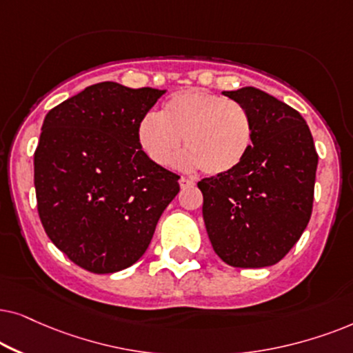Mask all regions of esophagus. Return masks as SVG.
<instances>
[{
	"label": "esophagus",
	"mask_w": 353,
	"mask_h": 353,
	"mask_svg": "<svg viewBox=\"0 0 353 353\" xmlns=\"http://www.w3.org/2000/svg\"><path fill=\"white\" fill-rule=\"evenodd\" d=\"M179 185H181V189H189V187H194L195 185V182L192 181V179H189V177H181Z\"/></svg>",
	"instance_id": "1"
}]
</instances>
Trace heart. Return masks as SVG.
I'll return each mask as SVG.
<instances>
[{
	"instance_id": "heart-1",
	"label": "heart",
	"mask_w": 353,
	"mask_h": 353,
	"mask_svg": "<svg viewBox=\"0 0 353 353\" xmlns=\"http://www.w3.org/2000/svg\"><path fill=\"white\" fill-rule=\"evenodd\" d=\"M184 168L218 176L236 169L250 152L253 121L245 106L214 93L187 88L172 93L159 114L148 112L137 125L140 147L158 166H168L181 150Z\"/></svg>"
}]
</instances>
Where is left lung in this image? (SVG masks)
<instances>
[{
	"label": "left lung",
	"mask_w": 353,
	"mask_h": 353,
	"mask_svg": "<svg viewBox=\"0 0 353 353\" xmlns=\"http://www.w3.org/2000/svg\"><path fill=\"white\" fill-rule=\"evenodd\" d=\"M253 121L245 159L199 182L216 255L236 268H265L288 255L313 208L318 153L299 111L255 87L223 92Z\"/></svg>",
	"instance_id": "8db88e82"
}]
</instances>
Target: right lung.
Instances as JSON below:
<instances>
[{
  "label": "right lung",
  "instance_id": "1",
  "mask_svg": "<svg viewBox=\"0 0 353 353\" xmlns=\"http://www.w3.org/2000/svg\"><path fill=\"white\" fill-rule=\"evenodd\" d=\"M166 90L100 82L45 116L34 157L45 232L70 261L97 274L132 266L179 176L140 147L137 125Z\"/></svg>",
  "mask_w": 353,
  "mask_h": 353
}]
</instances>
